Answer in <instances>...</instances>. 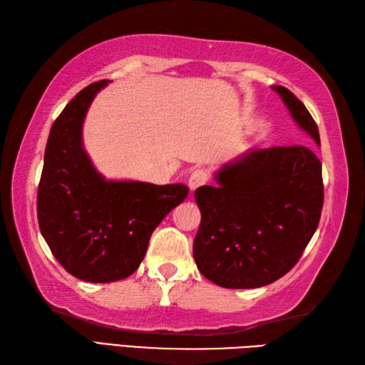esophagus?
<instances>
[{
	"instance_id": "esophagus-1",
	"label": "esophagus",
	"mask_w": 365,
	"mask_h": 365,
	"mask_svg": "<svg viewBox=\"0 0 365 365\" xmlns=\"http://www.w3.org/2000/svg\"><path fill=\"white\" fill-rule=\"evenodd\" d=\"M208 170L207 169H202V168H197L192 170V173L190 174V178H188V187L195 191L196 188L202 187V185H205L208 182Z\"/></svg>"
}]
</instances>
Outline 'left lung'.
Wrapping results in <instances>:
<instances>
[{
	"instance_id": "1",
	"label": "left lung",
	"mask_w": 365,
	"mask_h": 365,
	"mask_svg": "<svg viewBox=\"0 0 365 365\" xmlns=\"http://www.w3.org/2000/svg\"><path fill=\"white\" fill-rule=\"evenodd\" d=\"M293 119L320 144L319 127L292 91L274 88ZM220 187L195 197L200 226L192 243L196 265L226 289L277 281L301 259L323 208L322 163L306 145L254 150L218 174Z\"/></svg>"
}]
</instances>
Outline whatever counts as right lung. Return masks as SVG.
Returning <instances> with one entry per match:
<instances>
[{
	"label": "right lung",
	"instance_id": "add662e5",
	"mask_svg": "<svg viewBox=\"0 0 365 365\" xmlns=\"http://www.w3.org/2000/svg\"><path fill=\"white\" fill-rule=\"evenodd\" d=\"M108 81L80 91L50 130L37 188V220L46 245L67 273L89 282L133 274L152 232L183 202L188 187L106 182L81 147V123Z\"/></svg>",
	"mask_w": 365,
	"mask_h": 365
}]
</instances>
